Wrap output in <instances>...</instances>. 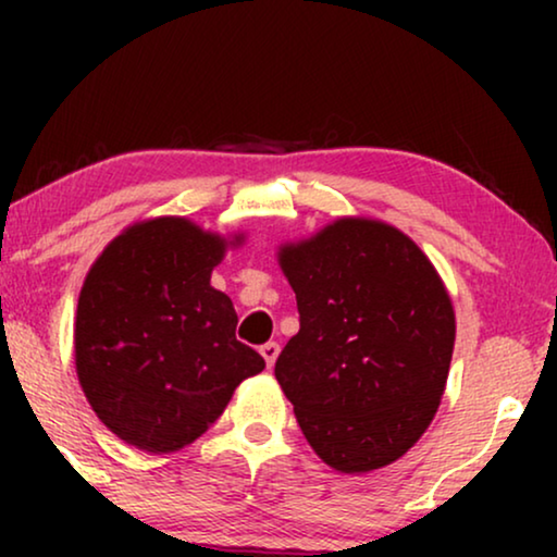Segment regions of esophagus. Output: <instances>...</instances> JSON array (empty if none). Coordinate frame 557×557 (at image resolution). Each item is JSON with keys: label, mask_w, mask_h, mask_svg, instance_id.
Returning a JSON list of instances; mask_svg holds the SVG:
<instances>
[{"label": "esophagus", "mask_w": 557, "mask_h": 557, "mask_svg": "<svg viewBox=\"0 0 557 557\" xmlns=\"http://www.w3.org/2000/svg\"><path fill=\"white\" fill-rule=\"evenodd\" d=\"M261 355H263L265 364H269V368H273V362H276V357H278V345H276V342H265V345L261 347Z\"/></svg>", "instance_id": "1"}]
</instances>
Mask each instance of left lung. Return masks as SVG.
Segmentation results:
<instances>
[{
	"instance_id": "obj_1",
	"label": "left lung",
	"mask_w": 557,
	"mask_h": 557,
	"mask_svg": "<svg viewBox=\"0 0 557 557\" xmlns=\"http://www.w3.org/2000/svg\"><path fill=\"white\" fill-rule=\"evenodd\" d=\"M299 332L276 380L319 459L342 474L398 461L446 391L456 317L429 256L398 227L339 218L284 243Z\"/></svg>"
}]
</instances>
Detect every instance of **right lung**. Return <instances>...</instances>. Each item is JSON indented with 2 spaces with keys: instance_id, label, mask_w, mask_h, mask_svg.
Wrapping results in <instances>:
<instances>
[{
  "instance_id": "right-lung-1",
  "label": "right lung",
  "mask_w": 557,
  "mask_h": 557,
  "mask_svg": "<svg viewBox=\"0 0 557 557\" xmlns=\"http://www.w3.org/2000/svg\"><path fill=\"white\" fill-rule=\"evenodd\" d=\"M243 243L187 218L128 225L90 265L75 314V372L90 408L121 441L149 454L193 444L235 387L265 368L235 339L233 301L210 286Z\"/></svg>"
}]
</instances>
